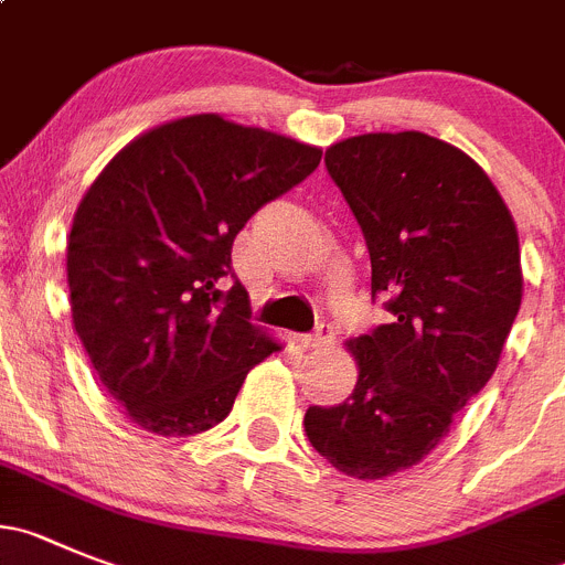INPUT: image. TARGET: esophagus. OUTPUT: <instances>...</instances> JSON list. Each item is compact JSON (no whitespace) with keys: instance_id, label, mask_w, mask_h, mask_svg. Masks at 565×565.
<instances>
[{"instance_id":"1","label":"esophagus","mask_w":565,"mask_h":565,"mask_svg":"<svg viewBox=\"0 0 565 565\" xmlns=\"http://www.w3.org/2000/svg\"><path fill=\"white\" fill-rule=\"evenodd\" d=\"M300 345L309 348V351H326V348L334 345V331L326 326V329L315 331V334H307V337H300Z\"/></svg>"}]
</instances>
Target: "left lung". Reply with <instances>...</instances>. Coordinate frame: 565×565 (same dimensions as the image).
<instances>
[{
  "label": "left lung",
  "mask_w": 565,
  "mask_h": 565,
  "mask_svg": "<svg viewBox=\"0 0 565 565\" xmlns=\"http://www.w3.org/2000/svg\"><path fill=\"white\" fill-rule=\"evenodd\" d=\"M326 170L393 323L348 342L354 393L303 426L337 471L384 479L418 466L497 371L524 289L519 231L482 167L418 130L337 141Z\"/></svg>",
  "instance_id": "left-lung-1"
}]
</instances>
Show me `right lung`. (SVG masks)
Wrapping results in <instances>:
<instances>
[{"label":"right lung","mask_w":565,"mask_h":565,"mask_svg":"<svg viewBox=\"0 0 565 565\" xmlns=\"http://www.w3.org/2000/svg\"><path fill=\"white\" fill-rule=\"evenodd\" d=\"M323 150L217 114L158 125L83 194L66 245L72 323L116 404L163 437L211 429L278 351L231 273L247 220L318 170ZM235 284L222 292L220 277Z\"/></svg>","instance_id":"add662e5"}]
</instances>
